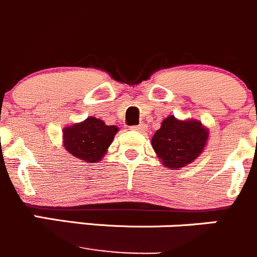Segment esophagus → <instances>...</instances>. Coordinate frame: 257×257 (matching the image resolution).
Instances as JSON below:
<instances>
[{"label": "esophagus", "mask_w": 257, "mask_h": 257, "mask_svg": "<svg viewBox=\"0 0 257 257\" xmlns=\"http://www.w3.org/2000/svg\"><path fill=\"white\" fill-rule=\"evenodd\" d=\"M132 129H133V131H137V132H146L147 131V125L146 124H139V125H134V126H132Z\"/></svg>", "instance_id": "esophagus-1"}]
</instances>
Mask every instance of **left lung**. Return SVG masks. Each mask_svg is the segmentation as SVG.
Segmentation results:
<instances>
[{
	"label": "left lung",
	"instance_id": "obj_1",
	"mask_svg": "<svg viewBox=\"0 0 257 257\" xmlns=\"http://www.w3.org/2000/svg\"><path fill=\"white\" fill-rule=\"evenodd\" d=\"M207 126L196 119L179 120L174 115L163 119L152 138V147L164 167L181 169L197 159L208 141Z\"/></svg>",
	"mask_w": 257,
	"mask_h": 257
}]
</instances>
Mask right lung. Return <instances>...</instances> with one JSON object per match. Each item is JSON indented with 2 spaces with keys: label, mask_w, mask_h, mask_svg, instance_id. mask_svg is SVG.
Instances as JSON below:
<instances>
[{
  "label": "right lung",
  "mask_w": 257,
  "mask_h": 257,
  "mask_svg": "<svg viewBox=\"0 0 257 257\" xmlns=\"http://www.w3.org/2000/svg\"><path fill=\"white\" fill-rule=\"evenodd\" d=\"M118 131L116 125H106L101 119L88 116L62 129V146L84 163H96L104 158Z\"/></svg>",
  "instance_id": "1"
}]
</instances>
